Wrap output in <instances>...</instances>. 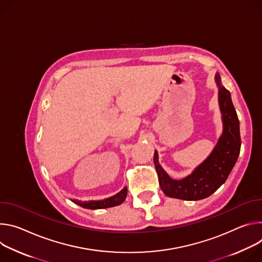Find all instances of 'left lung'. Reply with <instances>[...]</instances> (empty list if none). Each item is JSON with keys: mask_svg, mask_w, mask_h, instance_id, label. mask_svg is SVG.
Returning <instances> with one entry per match:
<instances>
[{"mask_svg": "<svg viewBox=\"0 0 262 262\" xmlns=\"http://www.w3.org/2000/svg\"><path fill=\"white\" fill-rule=\"evenodd\" d=\"M219 87V105L222 113L223 133L209 156L190 173L180 180L170 178L154 153V164L158 173L159 185L169 198L198 201L212 194L227 180L235 165L241 151L239 121L231 100L230 92L222 85L221 76L215 74Z\"/></svg>", "mask_w": 262, "mask_h": 262, "instance_id": "8db88e82", "label": "left lung"}]
</instances>
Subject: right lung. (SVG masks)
Masks as SVG:
<instances>
[{
	"instance_id": "obj_1",
	"label": "right lung",
	"mask_w": 262,
	"mask_h": 262,
	"mask_svg": "<svg viewBox=\"0 0 262 262\" xmlns=\"http://www.w3.org/2000/svg\"><path fill=\"white\" fill-rule=\"evenodd\" d=\"M127 187H124L120 192L116 194L109 196L104 200H99V201H79L76 199H71L76 204L79 206L86 208V209H103V208H109L113 206H118L125 201L127 196Z\"/></svg>"
}]
</instances>
